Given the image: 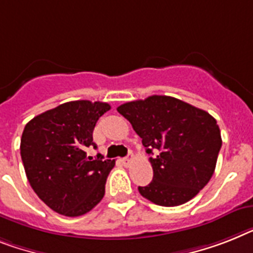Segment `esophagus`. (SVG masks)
Segmentation results:
<instances>
[{
  "instance_id": "esophagus-1",
  "label": "esophagus",
  "mask_w": 253,
  "mask_h": 253,
  "mask_svg": "<svg viewBox=\"0 0 253 253\" xmlns=\"http://www.w3.org/2000/svg\"><path fill=\"white\" fill-rule=\"evenodd\" d=\"M133 160H134V156H133V154H130L128 158H124V159H122V163L124 164L125 167H129L131 163H133Z\"/></svg>"
}]
</instances>
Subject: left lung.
I'll list each match as a JSON object with an SVG mask.
<instances>
[{"label": "left lung", "instance_id": "1", "mask_svg": "<svg viewBox=\"0 0 253 253\" xmlns=\"http://www.w3.org/2000/svg\"><path fill=\"white\" fill-rule=\"evenodd\" d=\"M142 138L154 170L152 181L139 186L142 197L163 207H176L193 199L210 182L222 139L214 118L204 110L168 95L118 107Z\"/></svg>", "mask_w": 253, "mask_h": 253}]
</instances>
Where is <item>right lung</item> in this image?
Instances as JSON below:
<instances>
[{
	"instance_id": "1",
	"label": "right lung",
	"mask_w": 253,
	"mask_h": 253,
	"mask_svg": "<svg viewBox=\"0 0 253 253\" xmlns=\"http://www.w3.org/2000/svg\"><path fill=\"white\" fill-rule=\"evenodd\" d=\"M111 106L104 102L72 101L33 118L23 130L20 155L29 185L56 213L77 217L102 200L115 160L94 159L98 119Z\"/></svg>"
}]
</instances>
